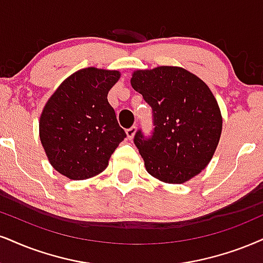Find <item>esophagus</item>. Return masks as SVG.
<instances>
[{
    "instance_id": "obj_1",
    "label": "esophagus",
    "mask_w": 263,
    "mask_h": 263,
    "mask_svg": "<svg viewBox=\"0 0 263 263\" xmlns=\"http://www.w3.org/2000/svg\"><path fill=\"white\" fill-rule=\"evenodd\" d=\"M125 133H126V137H128L129 140H132V139L134 138L135 133H137V126H132V128L126 129Z\"/></svg>"
}]
</instances>
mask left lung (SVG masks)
Listing matches in <instances>:
<instances>
[{"mask_svg": "<svg viewBox=\"0 0 263 263\" xmlns=\"http://www.w3.org/2000/svg\"><path fill=\"white\" fill-rule=\"evenodd\" d=\"M133 89L152 107L155 130L135 134L147 173L183 184L205 170L222 134V113L207 84L181 67L161 66L132 74Z\"/></svg>", "mask_w": 263, "mask_h": 263, "instance_id": "8db88e82", "label": "left lung"}]
</instances>
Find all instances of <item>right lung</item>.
Returning a JSON list of instances; mask_svg holds the SVG:
<instances>
[{
  "mask_svg": "<svg viewBox=\"0 0 263 263\" xmlns=\"http://www.w3.org/2000/svg\"><path fill=\"white\" fill-rule=\"evenodd\" d=\"M119 78L118 70L84 68L63 80L47 100L39 134L48 162L62 176L72 180L97 176L124 140L107 100Z\"/></svg>",
  "mask_w": 263,
  "mask_h": 263,
  "instance_id": "obj_1",
  "label": "right lung"
}]
</instances>
